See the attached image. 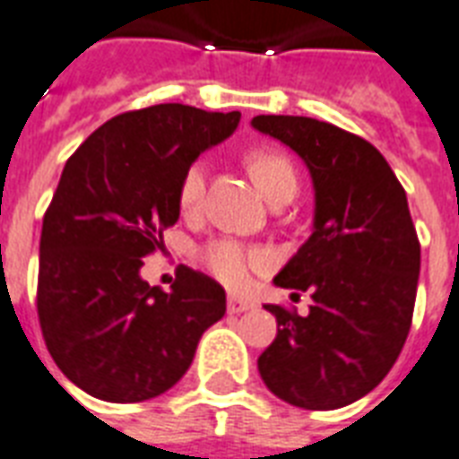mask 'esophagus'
Segmentation results:
<instances>
[{
  "label": "esophagus",
  "mask_w": 459,
  "mask_h": 459,
  "mask_svg": "<svg viewBox=\"0 0 459 459\" xmlns=\"http://www.w3.org/2000/svg\"><path fill=\"white\" fill-rule=\"evenodd\" d=\"M255 303L247 299H240V296H229V313L238 315L245 313V310H253Z\"/></svg>",
  "instance_id": "esophagus-1"
}]
</instances>
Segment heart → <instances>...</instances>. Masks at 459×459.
Wrapping results in <instances>:
<instances>
[{
  "label": "heart",
  "mask_w": 459,
  "mask_h": 459,
  "mask_svg": "<svg viewBox=\"0 0 459 459\" xmlns=\"http://www.w3.org/2000/svg\"><path fill=\"white\" fill-rule=\"evenodd\" d=\"M247 168H250L255 183L260 185V190L264 192L269 202L279 197L281 192H296V170L284 153L274 152V149H255V152L247 153ZM204 185L206 160H192L190 166L185 168L180 185H178V202H180L183 212L197 209L202 197H204ZM199 260L206 267V272H212L219 281L229 286H240L247 281L253 269L264 264L267 255L257 247L230 240V238H219V240H212L202 247Z\"/></svg>",
  "instance_id": "1"
}]
</instances>
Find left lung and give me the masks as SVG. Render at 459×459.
Here are the masks:
<instances>
[{
    "label": "left lung",
    "mask_w": 459,
    "mask_h": 459,
    "mask_svg": "<svg viewBox=\"0 0 459 459\" xmlns=\"http://www.w3.org/2000/svg\"><path fill=\"white\" fill-rule=\"evenodd\" d=\"M253 127L299 153L315 190L313 233L274 276L313 303L264 306L276 337L257 368L293 407H346L390 373L411 327L421 245L407 195L376 146L330 122L257 115Z\"/></svg>",
    "instance_id": "8db88e82"
}]
</instances>
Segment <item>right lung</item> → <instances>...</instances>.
Here are the masks:
<instances>
[{"label":"right lung","mask_w":459,"mask_h":459,"mask_svg":"<svg viewBox=\"0 0 459 459\" xmlns=\"http://www.w3.org/2000/svg\"><path fill=\"white\" fill-rule=\"evenodd\" d=\"M238 122V110L152 105L108 120L66 160L40 233L38 317L57 368L83 393L159 397L226 313V291L202 272L180 267L163 291L139 269L180 219L185 168Z\"/></svg>","instance_id":"1"}]
</instances>
